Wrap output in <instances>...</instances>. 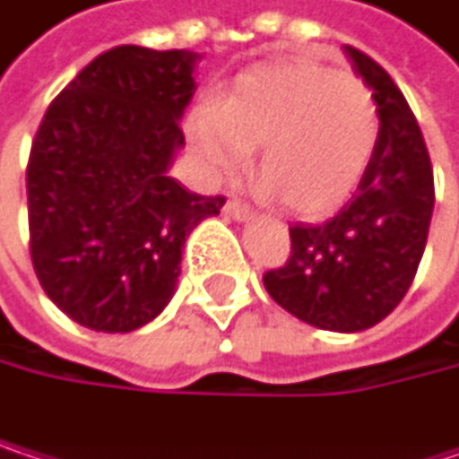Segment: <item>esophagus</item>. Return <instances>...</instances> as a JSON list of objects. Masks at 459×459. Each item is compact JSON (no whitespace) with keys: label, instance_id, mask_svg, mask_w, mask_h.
<instances>
[{"label":"esophagus","instance_id":"obj_1","mask_svg":"<svg viewBox=\"0 0 459 459\" xmlns=\"http://www.w3.org/2000/svg\"><path fill=\"white\" fill-rule=\"evenodd\" d=\"M224 213H227V216H232V219H238V221H246V219H251V216H254V208H251V205H246V203H240V200H227Z\"/></svg>","mask_w":459,"mask_h":459}]
</instances>
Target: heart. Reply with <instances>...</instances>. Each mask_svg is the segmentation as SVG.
Here are the masks:
<instances>
[{
	"mask_svg": "<svg viewBox=\"0 0 459 459\" xmlns=\"http://www.w3.org/2000/svg\"><path fill=\"white\" fill-rule=\"evenodd\" d=\"M186 135L216 178L238 176L259 146L264 192L299 216H326L363 181L379 112L368 85L344 69L294 58L246 72L186 122Z\"/></svg>",
	"mask_w": 459,
	"mask_h": 459,
	"instance_id": "1",
	"label": "heart"
}]
</instances>
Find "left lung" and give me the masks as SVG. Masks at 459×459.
<instances>
[{
    "label": "left lung",
    "mask_w": 459,
    "mask_h": 459,
    "mask_svg": "<svg viewBox=\"0 0 459 459\" xmlns=\"http://www.w3.org/2000/svg\"><path fill=\"white\" fill-rule=\"evenodd\" d=\"M371 88L379 143L352 200L324 224H294L291 256L264 273L267 294L299 321L329 332H363L409 291L436 203L433 165L403 93L366 53L344 48Z\"/></svg>",
    "instance_id": "left-lung-1"
}]
</instances>
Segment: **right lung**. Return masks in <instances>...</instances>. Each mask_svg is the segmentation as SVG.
<instances>
[{
	"label": "right lung",
	"mask_w": 459,
	"mask_h": 459,
	"mask_svg": "<svg viewBox=\"0 0 459 459\" xmlns=\"http://www.w3.org/2000/svg\"><path fill=\"white\" fill-rule=\"evenodd\" d=\"M197 58L112 48L56 96L31 141V264L85 329L125 334L154 321L176 291L186 235L224 205L168 176Z\"/></svg>",
	"instance_id": "add662e5"
}]
</instances>
